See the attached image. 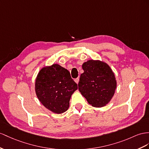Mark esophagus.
I'll list each match as a JSON object with an SVG mask.
<instances>
[{
  "label": "esophagus",
  "mask_w": 149,
  "mask_h": 149,
  "mask_svg": "<svg viewBox=\"0 0 149 149\" xmlns=\"http://www.w3.org/2000/svg\"><path fill=\"white\" fill-rule=\"evenodd\" d=\"M74 81H75V82L76 83L78 84V83H79V77L76 78V79L74 80Z\"/></svg>",
  "instance_id": "esophagus-1"
}]
</instances>
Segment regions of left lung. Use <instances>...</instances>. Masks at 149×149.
<instances>
[{"mask_svg":"<svg viewBox=\"0 0 149 149\" xmlns=\"http://www.w3.org/2000/svg\"><path fill=\"white\" fill-rule=\"evenodd\" d=\"M84 73L78 84L79 90L94 107L105 106L111 100L116 88L114 74L108 64L89 60L82 65Z\"/></svg>","mask_w":149,"mask_h":149,"instance_id":"obj_1","label":"left lung"}]
</instances>
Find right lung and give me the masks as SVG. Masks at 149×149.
<instances>
[{
    "instance_id": "obj_1",
    "label": "right lung",
    "mask_w": 149,
    "mask_h": 149,
    "mask_svg": "<svg viewBox=\"0 0 149 149\" xmlns=\"http://www.w3.org/2000/svg\"><path fill=\"white\" fill-rule=\"evenodd\" d=\"M77 89V84L69 71L58 64L42 68L36 79L38 100L45 108L57 114L67 111L72 94Z\"/></svg>"
}]
</instances>
